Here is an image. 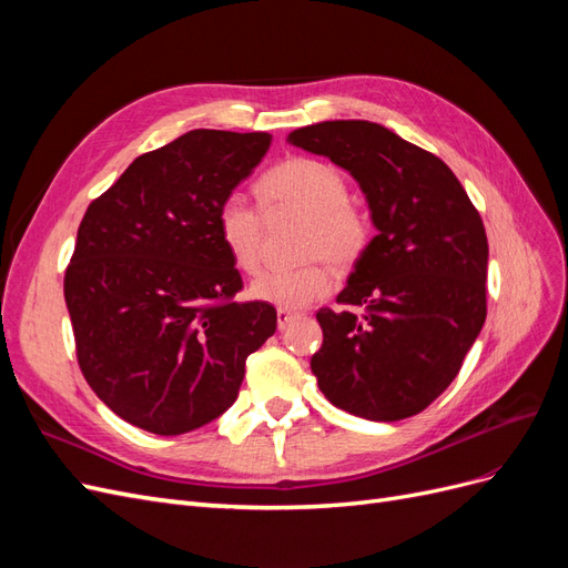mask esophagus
Instances as JSON below:
<instances>
[{
  "mask_svg": "<svg viewBox=\"0 0 568 568\" xmlns=\"http://www.w3.org/2000/svg\"><path fill=\"white\" fill-rule=\"evenodd\" d=\"M298 317V313H294V311H284V307H280L277 311V326L280 329H286V326L294 322Z\"/></svg>",
  "mask_w": 568,
  "mask_h": 568,
  "instance_id": "obj_1",
  "label": "esophagus"
}]
</instances>
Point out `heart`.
<instances>
[{
	"label": "heart",
	"mask_w": 568,
	"mask_h": 568,
	"mask_svg": "<svg viewBox=\"0 0 568 568\" xmlns=\"http://www.w3.org/2000/svg\"><path fill=\"white\" fill-rule=\"evenodd\" d=\"M255 196L265 213L298 211L307 215L305 255L311 261L298 267H270L251 282L253 301L270 303L284 311H303L332 294L336 265H353L369 242L367 217L348 203V182L341 170L317 159H288L257 180ZM215 232L230 261L253 272L261 265L263 220L253 205L239 194L220 201Z\"/></svg>",
	"instance_id": "heart-1"
}]
</instances>
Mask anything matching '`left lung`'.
Returning a JSON list of instances; mask_svg holds the SVG:
<instances>
[{
	"label": "left lung",
	"instance_id": "left-lung-1",
	"mask_svg": "<svg viewBox=\"0 0 568 568\" xmlns=\"http://www.w3.org/2000/svg\"><path fill=\"white\" fill-rule=\"evenodd\" d=\"M286 142L348 170L376 230L336 296L346 311L317 313V386L355 417L417 415L453 384L486 322L484 222L448 165L379 123L326 120Z\"/></svg>",
	"mask_w": 568,
	"mask_h": 568
}]
</instances>
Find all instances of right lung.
Instances as JSON below:
<instances>
[{"label":"right lung","mask_w":568,"mask_h":568,"mask_svg":"<svg viewBox=\"0 0 568 568\" xmlns=\"http://www.w3.org/2000/svg\"><path fill=\"white\" fill-rule=\"evenodd\" d=\"M267 132L192 130L134 159L90 203L63 294L78 363L120 419L180 436L232 407L277 311L236 303L215 211L263 161Z\"/></svg>","instance_id":"obj_1"}]
</instances>
